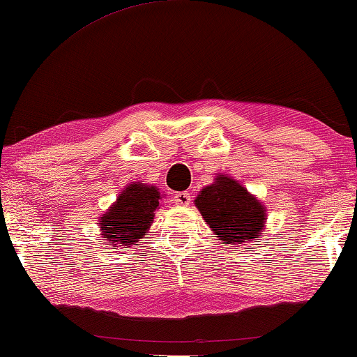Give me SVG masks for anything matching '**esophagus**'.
<instances>
[{
	"label": "esophagus",
	"mask_w": 357,
	"mask_h": 357,
	"mask_svg": "<svg viewBox=\"0 0 357 357\" xmlns=\"http://www.w3.org/2000/svg\"><path fill=\"white\" fill-rule=\"evenodd\" d=\"M190 194L189 192H176L174 194V202H176V205H181V206H188L190 205Z\"/></svg>",
	"instance_id": "34e87169"
}]
</instances>
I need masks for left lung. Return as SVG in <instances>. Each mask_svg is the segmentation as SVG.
I'll use <instances>...</instances> for the list:
<instances>
[{
    "instance_id": "8db88e82",
    "label": "left lung",
    "mask_w": 357,
    "mask_h": 357,
    "mask_svg": "<svg viewBox=\"0 0 357 357\" xmlns=\"http://www.w3.org/2000/svg\"><path fill=\"white\" fill-rule=\"evenodd\" d=\"M194 205L222 245L257 240L267 224V208L238 181L219 173L195 197Z\"/></svg>"
}]
</instances>
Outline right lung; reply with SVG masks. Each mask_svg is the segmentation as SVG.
I'll return each mask as SVG.
<instances>
[{
    "label": "right lung",
    "instance_id": "right-lung-1",
    "mask_svg": "<svg viewBox=\"0 0 357 357\" xmlns=\"http://www.w3.org/2000/svg\"><path fill=\"white\" fill-rule=\"evenodd\" d=\"M162 194L144 181L127 184L116 202L98 219L101 238L112 250L128 248L143 240L151 229L155 209L160 208Z\"/></svg>",
    "mask_w": 357,
    "mask_h": 357
}]
</instances>
